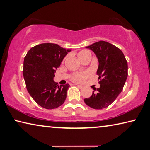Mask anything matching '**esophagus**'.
Instances as JSON below:
<instances>
[{
	"instance_id": "esophagus-1",
	"label": "esophagus",
	"mask_w": 150,
	"mask_h": 150,
	"mask_svg": "<svg viewBox=\"0 0 150 150\" xmlns=\"http://www.w3.org/2000/svg\"><path fill=\"white\" fill-rule=\"evenodd\" d=\"M77 86L78 88H79V89H83V88H84V87L82 86V85H77Z\"/></svg>"
}]
</instances>
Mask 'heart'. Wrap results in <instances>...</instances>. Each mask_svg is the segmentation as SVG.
I'll return each instance as SVG.
<instances>
[{
    "mask_svg": "<svg viewBox=\"0 0 150 150\" xmlns=\"http://www.w3.org/2000/svg\"><path fill=\"white\" fill-rule=\"evenodd\" d=\"M87 56H90V53L88 51H86V50L80 51L77 54L78 58H79L81 61ZM89 74L90 73L89 71H86V72H83V73H77V74H75L74 76H73V80L75 82H81L82 81L85 77H87Z\"/></svg>",
    "mask_w": 150,
    "mask_h": 150,
    "instance_id": "heart-1",
    "label": "heart"
}]
</instances>
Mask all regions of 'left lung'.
Here are the masks:
<instances>
[{
    "instance_id": "8db88e82",
    "label": "left lung",
    "mask_w": 150,
    "mask_h": 150,
    "mask_svg": "<svg viewBox=\"0 0 150 150\" xmlns=\"http://www.w3.org/2000/svg\"><path fill=\"white\" fill-rule=\"evenodd\" d=\"M98 60L97 75L100 87L84 99L86 105L96 109L105 108L115 100L122 91L127 77V63L120 49L105 41H99L87 46Z\"/></svg>"
}]
</instances>
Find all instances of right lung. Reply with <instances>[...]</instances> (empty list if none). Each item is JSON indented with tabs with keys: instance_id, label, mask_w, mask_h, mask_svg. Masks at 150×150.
<instances>
[{
	"instance_id": "right-lung-1",
	"label": "right lung",
	"mask_w": 150,
	"mask_h": 150,
	"mask_svg": "<svg viewBox=\"0 0 150 150\" xmlns=\"http://www.w3.org/2000/svg\"><path fill=\"white\" fill-rule=\"evenodd\" d=\"M71 49L57 44L42 43L32 47L24 59L23 77L30 96L42 108L52 109L63 105L69 85L54 82V73Z\"/></svg>"
}]
</instances>
